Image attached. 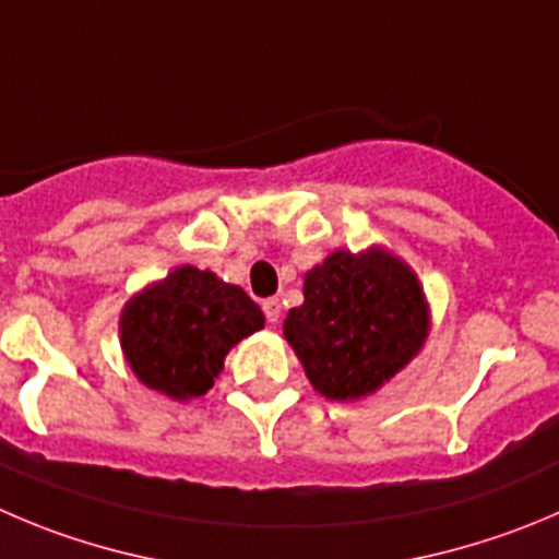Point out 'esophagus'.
<instances>
[{
  "label": "esophagus",
  "mask_w": 559,
  "mask_h": 559,
  "mask_svg": "<svg viewBox=\"0 0 559 559\" xmlns=\"http://www.w3.org/2000/svg\"><path fill=\"white\" fill-rule=\"evenodd\" d=\"M263 312L265 318H269V323H276L280 321V316H283V305H280V299H265Z\"/></svg>",
  "instance_id": "1"
}]
</instances>
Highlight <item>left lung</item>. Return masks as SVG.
Masks as SVG:
<instances>
[{
    "mask_svg": "<svg viewBox=\"0 0 559 559\" xmlns=\"http://www.w3.org/2000/svg\"><path fill=\"white\" fill-rule=\"evenodd\" d=\"M301 290L283 334L326 401L379 392L428 340L430 305L417 271L381 243L334 249L307 271Z\"/></svg>",
    "mask_w": 559,
    "mask_h": 559,
    "instance_id": "8db88e82",
    "label": "left lung"
}]
</instances>
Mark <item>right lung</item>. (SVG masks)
Returning <instances> with one entry per match:
<instances>
[{"mask_svg": "<svg viewBox=\"0 0 559 559\" xmlns=\"http://www.w3.org/2000/svg\"><path fill=\"white\" fill-rule=\"evenodd\" d=\"M263 310L214 271L178 265L120 310L117 332L131 373L173 401L205 395L233 345L260 332Z\"/></svg>", "mask_w": 559, "mask_h": 559, "instance_id": "add662e5", "label": "right lung"}]
</instances>
